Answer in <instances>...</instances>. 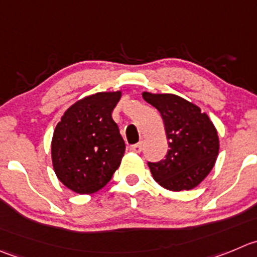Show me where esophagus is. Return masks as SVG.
<instances>
[{
  "instance_id": "obj_1",
  "label": "esophagus",
  "mask_w": 257,
  "mask_h": 257,
  "mask_svg": "<svg viewBox=\"0 0 257 257\" xmlns=\"http://www.w3.org/2000/svg\"><path fill=\"white\" fill-rule=\"evenodd\" d=\"M130 150H133L134 153H141V150H143V144L138 143L135 145H131Z\"/></svg>"
}]
</instances>
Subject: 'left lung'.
Masks as SVG:
<instances>
[{"label":"left lung","mask_w":257,"mask_h":257,"mask_svg":"<svg viewBox=\"0 0 257 257\" xmlns=\"http://www.w3.org/2000/svg\"><path fill=\"white\" fill-rule=\"evenodd\" d=\"M143 98L160 112L169 140L165 159L148 163L154 179L174 192L193 189L216 163L219 150L216 127L199 107L179 96L144 92Z\"/></svg>","instance_id":"1"}]
</instances>
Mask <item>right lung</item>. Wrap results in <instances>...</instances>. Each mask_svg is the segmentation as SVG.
<instances>
[{"label": "right lung", "instance_id": "add662e5", "mask_svg": "<svg viewBox=\"0 0 257 257\" xmlns=\"http://www.w3.org/2000/svg\"><path fill=\"white\" fill-rule=\"evenodd\" d=\"M119 98V90L85 97L70 106L55 127L53 167L60 182L73 192H98L119 167L126 148L112 118Z\"/></svg>", "mask_w": 257, "mask_h": 257}]
</instances>
